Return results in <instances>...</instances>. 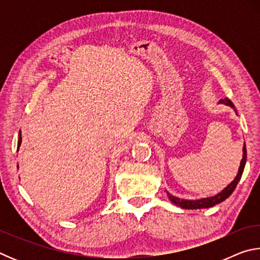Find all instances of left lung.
<instances>
[{"mask_svg": "<svg viewBox=\"0 0 260 260\" xmlns=\"http://www.w3.org/2000/svg\"><path fill=\"white\" fill-rule=\"evenodd\" d=\"M220 103H223L226 105H230V107H232V108H234V104H233V102L230 99L221 100L220 101ZM245 161H246V149H245V143H244L243 157H242L239 173H237L236 178L234 179V181L231 182L230 186H227L221 192H219L218 195H215L213 197H208V199H202V200H196V201H188V200L178 199V197H174L169 192H167V196H169V199L171 202H172V203L180 206V208H182V209H206V208H211V206L217 205L225 201L226 199H228V197L232 195V192L235 190L237 183H239L240 179L242 177V173H243Z\"/></svg>", "mask_w": 260, "mask_h": 260, "instance_id": "8db88e82", "label": "left lung"}]
</instances>
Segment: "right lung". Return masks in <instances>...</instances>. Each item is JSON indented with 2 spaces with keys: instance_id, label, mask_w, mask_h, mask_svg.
Instances as JSON below:
<instances>
[{
  "instance_id": "obj_1",
  "label": "right lung",
  "mask_w": 260,
  "mask_h": 260,
  "mask_svg": "<svg viewBox=\"0 0 260 260\" xmlns=\"http://www.w3.org/2000/svg\"><path fill=\"white\" fill-rule=\"evenodd\" d=\"M21 138H20V134H19V141H18V146H20V142H21V140H20Z\"/></svg>"
}]
</instances>
